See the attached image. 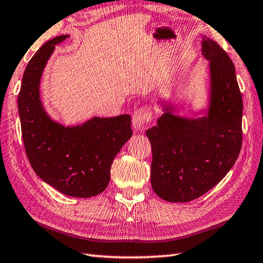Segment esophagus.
<instances>
[{
  "mask_svg": "<svg viewBox=\"0 0 263 263\" xmlns=\"http://www.w3.org/2000/svg\"><path fill=\"white\" fill-rule=\"evenodd\" d=\"M152 120V113L148 108H141L135 111L132 117V126L136 131H140L144 127V125Z\"/></svg>",
  "mask_w": 263,
  "mask_h": 263,
  "instance_id": "esophagus-1",
  "label": "esophagus"
}]
</instances>
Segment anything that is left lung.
Instances as JSON below:
<instances>
[{"instance_id":"1","label":"left lung","mask_w":263,"mask_h":263,"mask_svg":"<svg viewBox=\"0 0 263 263\" xmlns=\"http://www.w3.org/2000/svg\"><path fill=\"white\" fill-rule=\"evenodd\" d=\"M209 61L205 108L181 116L176 105L161 102L157 125L148 128L153 149L152 185L168 202H189L217 185L235 164L242 147L243 100L232 60L218 44L202 37Z\"/></svg>"}]
</instances>
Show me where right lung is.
I'll use <instances>...</instances> for the list:
<instances>
[{
	"instance_id": "obj_1",
	"label": "right lung",
	"mask_w": 263,
	"mask_h": 263,
	"mask_svg": "<svg viewBox=\"0 0 263 263\" xmlns=\"http://www.w3.org/2000/svg\"><path fill=\"white\" fill-rule=\"evenodd\" d=\"M69 35L46 42L26 66L18 96L21 132L27 157L42 180L69 197L90 198L110 180V166L132 137L131 116L97 117L64 125L52 119L41 98L43 72L55 45Z\"/></svg>"
}]
</instances>
